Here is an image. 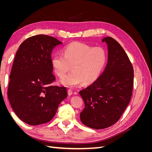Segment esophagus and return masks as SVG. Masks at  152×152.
Listing matches in <instances>:
<instances>
[{
  "label": "esophagus",
  "mask_w": 152,
  "mask_h": 152,
  "mask_svg": "<svg viewBox=\"0 0 152 152\" xmlns=\"http://www.w3.org/2000/svg\"><path fill=\"white\" fill-rule=\"evenodd\" d=\"M68 94L69 96L72 95L73 94V91L72 89H68Z\"/></svg>",
  "instance_id": "1"
}]
</instances>
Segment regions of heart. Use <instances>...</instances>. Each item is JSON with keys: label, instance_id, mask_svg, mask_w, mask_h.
Segmentation results:
<instances>
[{"label": "heart", "instance_id": "obj_1", "mask_svg": "<svg viewBox=\"0 0 152 152\" xmlns=\"http://www.w3.org/2000/svg\"><path fill=\"white\" fill-rule=\"evenodd\" d=\"M63 55L56 54L52 58V66L61 80L67 87H75L84 82L86 84L95 81L101 75L107 60V54L102 47H93L75 42L68 44L63 50Z\"/></svg>", "mask_w": 152, "mask_h": 152}]
</instances>
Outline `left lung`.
I'll list each match as a JSON object with an SVG mask.
<instances>
[{"label": "left lung", "instance_id": "1", "mask_svg": "<svg viewBox=\"0 0 152 152\" xmlns=\"http://www.w3.org/2000/svg\"><path fill=\"white\" fill-rule=\"evenodd\" d=\"M108 46V63L97 80L79 93L85 107L80 113L81 122L95 129L115 124L130 102L134 70L125 50L117 40L102 39Z\"/></svg>", "mask_w": 152, "mask_h": 152}]
</instances>
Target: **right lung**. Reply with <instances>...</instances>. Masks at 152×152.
I'll return each instance as SVG.
<instances>
[{"instance_id":"add662e5","label":"right lung","mask_w":152,"mask_h":152,"mask_svg":"<svg viewBox=\"0 0 152 152\" xmlns=\"http://www.w3.org/2000/svg\"><path fill=\"white\" fill-rule=\"evenodd\" d=\"M61 44L53 37L37 35L26 39L16 52L7 96L16 115L29 125L49 122L68 96L65 87L52 84L56 78L51 53Z\"/></svg>"}]
</instances>
